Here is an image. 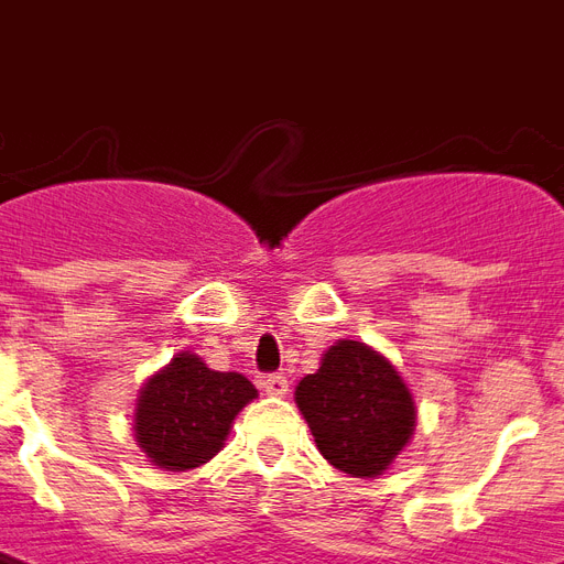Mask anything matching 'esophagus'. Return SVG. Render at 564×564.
Returning <instances> with one entry per match:
<instances>
[{
  "label": "esophagus",
  "instance_id": "1",
  "mask_svg": "<svg viewBox=\"0 0 564 564\" xmlns=\"http://www.w3.org/2000/svg\"><path fill=\"white\" fill-rule=\"evenodd\" d=\"M263 392L274 394V398H283V394L290 392V383H286V377H283V375H265L263 377Z\"/></svg>",
  "mask_w": 564,
  "mask_h": 564
}]
</instances>
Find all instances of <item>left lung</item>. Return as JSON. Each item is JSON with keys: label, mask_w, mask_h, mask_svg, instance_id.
<instances>
[{"label": "left lung", "mask_w": 564, "mask_h": 564, "mask_svg": "<svg viewBox=\"0 0 564 564\" xmlns=\"http://www.w3.org/2000/svg\"><path fill=\"white\" fill-rule=\"evenodd\" d=\"M295 403L327 463L351 477H380L415 430V401L401 371L357 339L322 354L316 375L301 377Z\"/></svg>", "instance_id": "8db88e82"}]
</instances>
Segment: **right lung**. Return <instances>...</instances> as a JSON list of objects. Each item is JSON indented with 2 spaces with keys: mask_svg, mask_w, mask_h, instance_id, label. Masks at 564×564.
I'll use <instances>...</instances> for the list:
<instances>
[{
  "mask_svg": "<svg viewBox=\"0 0 564 564\" xmlns=\"http://www.w3.org/2000/svg\"><path fill=\"white\" fill-rule=\"evenodd\" d=\"M257 398L237 371H213L193 351H181L140 389L134 438L163 471H189L219 454L234 419Z\"/></svg>",
  "mask_w": 564,
  "mask_h": 564,
  "instance_id": "right-lung-1",
  "label": "right lung"
}]
</instances>
